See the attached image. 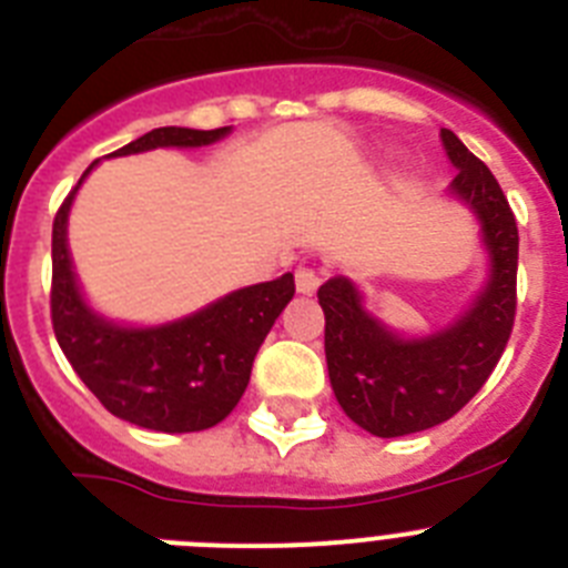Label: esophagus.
I'll list each match as a JSON object with an SVG mask.
<instances>
[{
	"label": "esophagus",
	"instance_id": "1",
	"mask_svg": "<svg viewBox=\"0 0 568 568\" xmlns=\"http://www.w3.org/2000/svg\"><path fill=\"white\" fill-rule=\"evenodd\" d=\"M295 287H298V293L313 295L315 290L321 287V273L313 264H301V267L295 270Z\"/></svg>",
	"mask_w": 568,
	"mask_h": 568
}]
</instances>
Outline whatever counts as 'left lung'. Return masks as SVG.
<instances>
[{
    "label": "left lung",
    "instance_id": "8db88e82",
    "mask_svg": "<svg viewBox=\"0 0 568 568\" xmlns=\"http://www.w3.org/2000/svg\"><path fill=\"white\" fill-rule=\"evenodd\" d=\"M446 155L458 168L453 193L484 224L491 278L478 304L433 338L404 341L361 307L346 278L318 287L324 353L341 409L378 438L413 435L460 413L498 366L518 310V222L498 179L469 153L453 130H440Z\"/></svg>",
    "mask_w": 568,
    "mask_h": 568
}]
</instances>
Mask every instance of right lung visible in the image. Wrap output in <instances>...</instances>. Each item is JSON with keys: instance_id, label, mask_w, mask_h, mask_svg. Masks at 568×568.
<instances>
[{"instance_id": "add662e5", "label": "right lung", "mask_w": 568, "mask_h": 568, "mask_svg": "<svg viewBox=\"0 0 568 568\" xmlns=\"http://www.w3.org/2000/svg\"><path fill=\"white\" fill-rule=\"evenodd\" d=\"M227 133L230 128H155L110 155L153 148H202ZM79 184L57 210L50 244V321L64 358L115 418L155 433L210 429L233 413L247 389L258 346L295 295L293 275L224 295L202 313L168 327H115L90 313L70 267L64 230Z\"/></svg>"}]
</instances>
